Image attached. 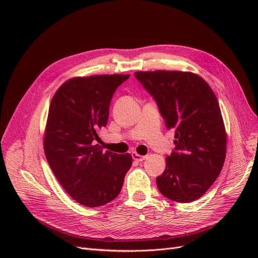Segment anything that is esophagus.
Wrapping results in <instances>:
<instances>
[{
	"instance_id": "obj_1",
	"label": "esophagus",
	"mask_w": 258,
	"mask_h": 258,
	"mask_svg": "<svg viewBox=\"0 0 258 258\" xmlns=\"http://www.w3.org/2000/svg\"><path fill=\"white\" fill-rule=\"evenodd\" d=\"M132 158L135 159V161H137V162H141V161H143L145 158H146V156H142V155H139L138 153H132Z\"/></svg>"
}]
</instances>
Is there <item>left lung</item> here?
<instances>
[{
  "mask_svg": "<svg viewBox=\"0 0 258 258\" xmlns=\"http://www.w3.org/2000/svg\"><path fill=\"white\" fill-rule=\"evenodd\" d=\"M154 98L168 129H174L175 148L156 178L166 198L187 204L204 196L220 175L226 156L225 126L209 84L181 71L136 72Z\"/></svg>",
  "mask_w": 258,
  "mask_h": 258,
  "instance_id": "left-lung-1",
  "label": "left lung"
}]
</instances>
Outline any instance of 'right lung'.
I'll return each instance as SVG.
<instances>
[{"label":"right lung","instance_id":"right-lung-1","mask_svg":"<svg viewBox=\"0 0 258 258\" xmlns=\"http://www.w3.org/2000/svg\"><path fill=\"white\" fill-rule=\"evenodd\" d=\"M129 74L74 77L50 102L44 137L46 159L58 182L79 204L95 208L115 199L132 165L130 154L103 152L96 143L106 126L116 88Z\"/></svg>","mask_w":258,"mask_h":258}]
</instances>
